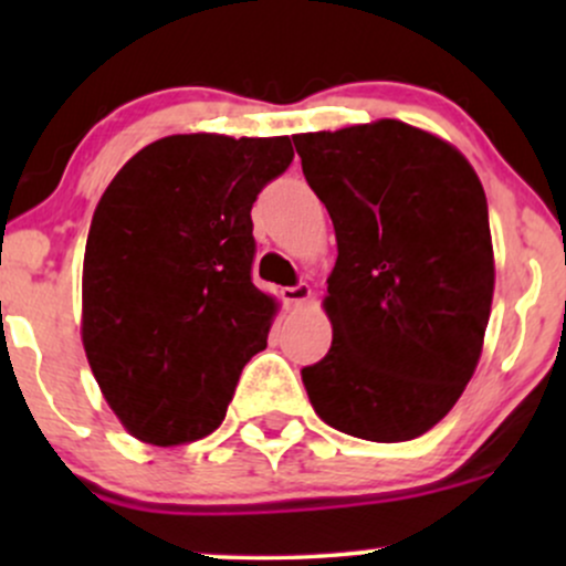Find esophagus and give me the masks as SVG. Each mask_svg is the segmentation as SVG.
<instances>
[{
  "label": "esophagus",
  "mask_w": 566,
  "mask_h": 566,
  "mask_svg": "<svg viewBox=\"0 0 566 566\" xmlns=\"http://www.w3.org/2000/svg\"><path fill=\"white\" fill-rule=\"evenodd\" d=\"M282 297H284V303H290V305H303L311 297V287H308V284H295V287H284L282 290Z\"/></svg>",
  "instance_id": "34e87169"
}]
</instances>
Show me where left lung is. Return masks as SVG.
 Wrapping results in <instances>:
<instances>
[{
  "mask_svg": "<svg viewBox=\"0 0 566 566\" xmlns=\"http://www.w3.org/2000/svg\"><path fill=\"white\" fill-rule=\"evenodd\" d=\"M292 140L337 239L333 346L301 369L311 405L350 437H420L482 356L495 290L484 188L458 148L396 119Z\"/></svg>",
  "mask_w": 566,
  "mask_h": 566,
  "instance_id": "1",
  "label": "left lung"
}]
</instances>
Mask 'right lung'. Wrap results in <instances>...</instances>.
Returning a JSON list of instances; mask_svg holds the SVG:
<instances>
[{"instance_id":"1","label":"right lung","mask_w":566,"mask_h":566,"mask_svg":"<svg viewBox=\"0 0 566 566\" xmlns=\"http://www.w3.org/2000/svg\"><path fill=\"white\" fill-rule=\"evenodd\" d=\"M290 138L170 135L103 191L82 274V343L108 407L148 444L223 423L276 303L252 284L258 193L290 167Z\"/></svg>"}]
</instances>
